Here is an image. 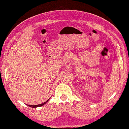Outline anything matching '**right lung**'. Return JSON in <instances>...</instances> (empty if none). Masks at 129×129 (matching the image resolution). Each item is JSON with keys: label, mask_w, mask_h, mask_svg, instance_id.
Masks as SVG:
<instances>
[{"label": "right lung", "mask_w": 129, "mask_h": 129, "mask_svg": "<svg viewBox=\"0 0 129 129\" xmlns=\"http://www.w3.org/2000/svg\"><path fill=\"white\" fill-rule=\"evenodd\" d=\"M49 100V99H48L47 101H46V102H44V103H43V104H39V105H28V106H30V107H31V108H37V107H39V106H43V105H44V104H45V103H46V102H47V101H48Z\"/></svg>", "instance_id": "add662e5"}]
</instances>
